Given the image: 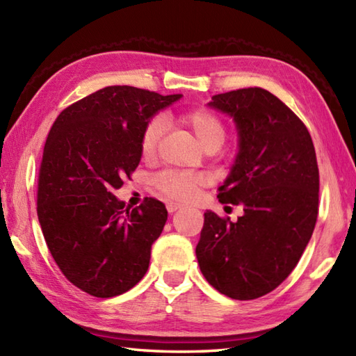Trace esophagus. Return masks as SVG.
Wrapping results in <instances>:
<instances>
[{
	"label": "esophagus",
	"instance_id": "1",
	"mask_svg": "<svg viewBox=\"0 0 356 356\" xmlns=\"http://www.w3.org/2000/svg\"><path fill=\"white\" fill-rule=\"evenodd\" d=\"M180 207H182V205H180V203H176V202H168V203H166V209H168L170 214L176 213V211H177Z\"/></svg>",
	"mask_w": 356,
	"mask_h": 356
}]
</instances>
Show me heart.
<instances>
[{"label":"heart","mask_w":356,"mask_h":356,"mask_svg":"<svg viewBox=\"0 0 356 356\" xmlns=\"http://www.w3.org/2000/svg\"><path fill=\"white\" fill-rule=\"evenodd\" d=\"M182 124L190 130L199 145L205 151H217L225 142V125L218 116L209 110H195L182 118ZM163 134V120L161 118L151 119L143 128L140 138V151L145 157L154 154L157 143ZM154 185L170 197L188 200L199 191L202 179L191 174L165 172L154 179Z\"/></svg>","instance_id":"heart-1"}]
</instances>
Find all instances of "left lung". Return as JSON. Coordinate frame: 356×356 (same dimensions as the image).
<instances>
[{
  "label": "left lung",
  "instance_id": "left-lung-1",
  "mask_svg": "<svg viewBox=\"0 0 356 356\" xmlns=\"http://www.w3.org/2000/svg\"><path fill=\"white\" fill-rule=\"evenodd\" d=\"M232 118L238 151L218 202L243 207L237 222L205 213L195 255L203 277L234 300L274 291L297 266L318 214L320 176L305 124L268 90L240 88L208 102Z\"/></svg>",
  "mask_w": 356,
  "mask_h": 356
}]
</instances>
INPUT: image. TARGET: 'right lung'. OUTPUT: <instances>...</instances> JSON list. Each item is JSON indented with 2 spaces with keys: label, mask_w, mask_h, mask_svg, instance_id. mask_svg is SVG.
Listing matches in <instances>:
<instances>
[{
  "label": "right lung",
  "mask_w": 356,
  "mask_h": 356,
  "mask_svg": "<svg viewBox=\"0 0 356 356\" xmlns=\"http://www.w3.org/2000/svg\"><path fill=\"white\" fill-rule=\"evenodd\" d=\"M180 97L105 87L61 111L45 140L38 220L65 278L93 297L130 291L148 270L168 211L154 199L128 209L113 191L138 168L143 128Z\"/></svg>",
  "instance_id": "right-lung-1"
}]
</instances>
